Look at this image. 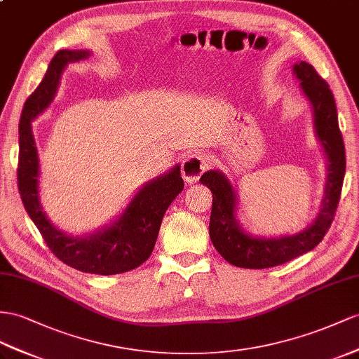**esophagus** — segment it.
Wrapping results in <instances>:
<instances>
[{"instance_id":"1","label":"esophagus","mask_w":359,"mask_h":359,"mask_svg":"<svg viewBox=\"0 0 359 359\" xmlns=\"http://www.w3.org/2000/svg\"><path fill=\"white\" fill-rule=\"evenodd\" d=\"M209 158L203 153H191L182 161V176L188 183L198 182L201 174L209 167Z\"/></svg>"}]
</instances>
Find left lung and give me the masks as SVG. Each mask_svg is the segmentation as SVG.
Here are the masks:
<instances>
[{
    "label": "left lung",
    "instance_id": "1",
    "mask_svg": "<svg viewBox=\"0 0 359 359\" xmlns=\"http://www.w3.org/2000/svg\"><path fill=\"white\" fill-rule=\"evenodd\" d=\"M292 76L312 109L314 133L326 158V183L316 218L303 231L262 236L247 231L238 219V192L223 171L209 170L200 179L212 192L209 236L223 258L243 269H270L306 253L323 240L341 194L346 153L338 127L337 106L329 85L306 62L292 65Z\"/></svg>",
    "mask_w": 359,
    "mask_h": 359
}]
</instances>
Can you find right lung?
Wrapping results in <instances>:
<instances>
[{"label":"right lung","mask_w":359,"mask_h":359,"mask_svg":"<svg viewBox=\"0 0 359 359\" xmlns=\"http://www.w3.org/2000/svg\"><path fill=\"white\" fill-rule=\"evenodd\" d=\"M90 54L89 50L57 51L39 86L27 98L20 119L18 187L27 214L56 258L79 271L109 276L130 271L149 259L162 218L183 191V179L180 165H174L167 172L145 182L123 212L92 233L74 236L51 222L41 203V165L32 123L51 106L69 63L88 59Z\"/></svg>","instance_id":"right-lung-1"}]
</instances>
